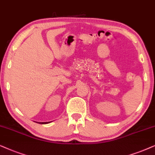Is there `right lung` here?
Listing matches in <instances>:
<instances>
[{
  "label": "right lung",
  "mask_w": 155,
  "mask_h": 155,
  "mask_svg": "<svg viewBox=\"0 0 155 155\" xmlns=\"http://www.w3.org/2000/svg\"><path fill=\"white\" fill-rule=\"evenodd\" d=\"M49 123V122H44V123H40V124H47V123Z\"/></svg>",
  "instance_id": "right-lung-1"
}]
</instances>
